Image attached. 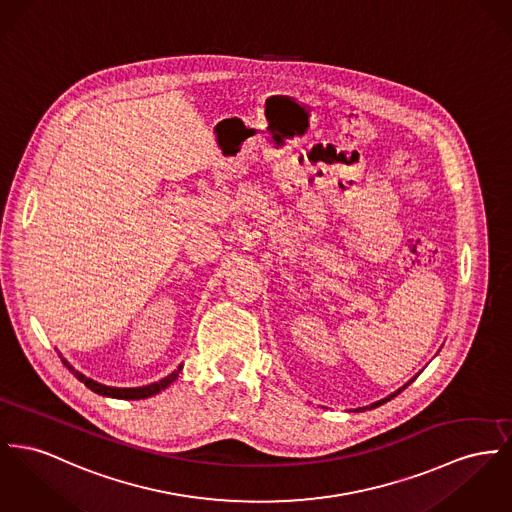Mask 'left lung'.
<instances>
[{"instance_id": "left-lung-1", "label": "left lung", "mask_w": 512, "mask_h": 512, "mask_svg": "<svg viewBox=\"0 0 512 512\" xmlns=\"http://www.w3.org/2000/svg\"><path fill=\"white\" fill-rule=\"evenodd\" d=\"M417 376V375H415ZM415 376H413V378H415ZM413 378H411V380H409V382H406V384H404V386H402V388H398V390H396V392H392V394H390V396H386V398H382V400H378V402H375V404H371V406H365V408H357L355 409V411H365V409H375V408H378V406H382V404H386V402H390V400H392V398H396V396H398V394H400V392H402V390H406V388H408L409 384H411V382H413Z\"/></svg>"}]
</instances>
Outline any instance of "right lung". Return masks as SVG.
I'll return each instance as SVG.
<instances>
[{
    "mask_svg": "<svg viewBox=\"0 0 512 512\" xmlns=\"http://www.w3.org/2000/svg\"><path fill=\"white\" fill-rule=\"evenodd\" d=\"M62 361H64V365L68 367L69 371L73 373V376H75L77 380H81L89 390H93V392H95V394H99V396H106V398H118V400H145V398H151V396L159 394L161 390L169 388L172 382L178 378V373L182 371V365H180L174 373H171L169 376H165V378H161L159 382H153V384H147V386H137V388H116V386H106V384H101V382H97V380H93V378H89V376L79 373L77 369H73V367L69 365L68 359H64V357H62Z\"/></svg>",
    "mask_w": 512,
    "mask_h": 512,
    "instance_id": "obj_1",
    "label": "right lung"
}]
</instances>
